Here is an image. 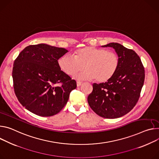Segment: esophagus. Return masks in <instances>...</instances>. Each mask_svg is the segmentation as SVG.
I'll list each match as a JSON object with an SVG mask.
<instances>
[{
	"mask_svg": "<svg viewBox=\"0 0 159 159\" xmlns=\"http://www.w3.org/2000/svg\"><path fill=\"white\" fill-rule=\"evenodd\" d=\"M82 84V82H79V81H77V87H80V86Z\"/></svg>",
	"mask_w": 159,
	"mask_h": 159,
	"instance_id": "esophagus-1",
	"label": "esophagus"
}]
</instances>
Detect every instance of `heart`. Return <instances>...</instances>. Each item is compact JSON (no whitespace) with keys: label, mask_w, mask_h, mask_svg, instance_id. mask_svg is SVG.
Returning <instances> with one entry per match:
<instances>
[{"label":"heart","mask_w":159,"mask_h":159,"mask_svg":"<svg viewBox=\"0 0 159 159\" xmlns=\"http://www.w3.org/2000/svg\"><path fill=\"white\" fill-rule=\"evenodd\" d=\"M61 70L68 75H74L78 80H92L98 82H106L116 73L119 66V57L112 51L105 49L89 46L75 51L74 56L66 54L58 60Z\"/></svg>","instance_id":"1"}]
</instances>
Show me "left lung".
Returning <instances> with one entry per match:
<instances>
[{
	"instance_id": "left-lung-1",
	"label": "left lung",
	"mask_w": 159,
	"mask_h": 159,
	"mask_svg": "<svg viewBox=\"0 0 159 159\" xmlns=\"http://www.w3.org/2000/svg\"><path fill=\"white\" fill-rule=\"evenodd\" d=\"M102 47L113 48L119 57L113 77L105 83L93 84L88 97L92 110L105 119H116L131 111L138 102L145 80V69L139 56L116 42Z\"/></svg>"
}]
</instances>
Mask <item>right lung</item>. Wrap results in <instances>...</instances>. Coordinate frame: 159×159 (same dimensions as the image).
Instances as JSON below:
<instances>
[{
  "mask_svg": "<svg viewBox=\"0 0 159 159\" xmlns=\"http://www.w3.org/2000/svg\"><path fill=\"white\" fill-rule=\"evenodd\" d=\"M68 50L46 44L26 47L12 68L14 93L26 110L41 117L59 113L70 92L77 88L75 80L61 70L58 60Z\"/></svg>",
  "mask_w": 159,
  "mask_h": 159,
  "instance_id": "obj_1",
  "label": "right lung"
}]
</instances>
